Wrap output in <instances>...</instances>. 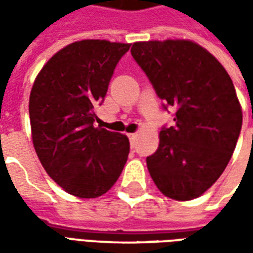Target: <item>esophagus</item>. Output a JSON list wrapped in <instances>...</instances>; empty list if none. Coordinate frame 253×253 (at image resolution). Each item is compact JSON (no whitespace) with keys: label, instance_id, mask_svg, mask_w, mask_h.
<instances>
[{"label":"esophagus","instance_id":"34e87169","mask_svg":"<svg viewBox=\"0 0 253 253\" xmlns=\"http://www.w3.org/2000/svg\"><path fill=\"white\" fill-rule=\"evenodd\" d=\"M128 138H130L131 146H134V143H135V141H137V134H128Z\"/></svg>","mask_w":253,"mask_h":253}]
</instances>
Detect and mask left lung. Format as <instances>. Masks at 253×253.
<instances>
[{"label": "left lung", "instance_id": "left-lung-1", "mask_svg": "<svg viewBox=\"0 0 253 253\" xmlns=\"http://www.w3.org/2000/svg\"><path fill=\"white\" fill-rule=\"evenodd\" d=\"M131 55L156 93L176 111L146 159L165 196L191 201L205 194L226 168L243 125L233 81L217 58L198 43L167 39L132 43Z\"/></svg>", "mask_w": 253, "mask_h": 253}]
</instances>
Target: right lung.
<instances>
[{
  "label": "right lung",
  "mask_w": 253,
  "mask_h": 253,
  "mask_svg": "<svg viewBox=\"0 0 253 253\" xmlns=\"http://www.w3.org/2000/svg\"><path fill=\"white\" fill-rule=\"evenodd\" d=\"M128 43L84 39L55 52L38 73L30 94L32 143L47 175L78 198L105 194L130 152L125 134L94 126Z\"/></svg>",
  "instance_id": "right-lung-1"
}]
</instances>
